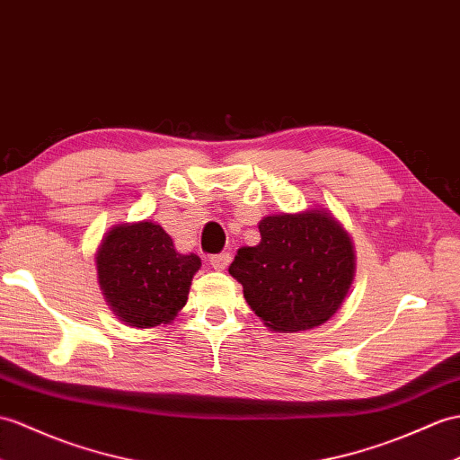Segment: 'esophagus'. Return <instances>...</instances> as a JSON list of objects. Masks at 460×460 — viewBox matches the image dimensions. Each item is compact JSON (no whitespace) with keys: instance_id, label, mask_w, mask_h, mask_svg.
Wrapping results in <instances>:
<instances>
[{"instance_id":"obj_1","label":"esophagus","mask_w":460,"mask_h":460,"mask_svg":"<svg viewBox=\"0 0 460 460\" xmlns=\"http://www.w3.org/2000/svg\"><path fill=\"white\" fill-rule=\"evenodd\" d=\"M209 264L213 270H226L231 264V254L229 252H221V254H213L209 259Z\"/></svg>"}]
</instances>
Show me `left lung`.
Wrapping results in <instances>:
<instances>
[{"label": "left lung", "instance_id": "8db88e82", "mask_svg": "<svg viewBox=\"0 0 460 460\" xmlns=\"http://www.w3.org/2000/svg\"><path fill=\"white\" fill-rule=\"evenodd\" d=\"M259 231L261 243L239 249L229 266L252 312L280 333L325 323L355 279L349 233L323 209L269 216Z\"/></svg>", "mask_w": 460, "mask_h": 460}]
</instances>
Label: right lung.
<instances>
[{"label": "right lung", "instance_id": "right-lung-1", "mask_svg": "<svg viewBox=\"0 0 460 460\" xmlns=\"http://www.w3.org/2000/svg\"><path fill=\"white\" fill-rule=\"evenodd\" d=\"M98 280L113 314L131 327L170 323L186 305L198 254H180L170 234L153 221L121 223L105 234Z\"/></svg>", "mask_w": 460, "mask_h": 460}]
</instances>
